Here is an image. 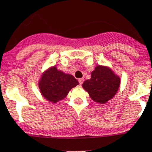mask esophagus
<instances>
[{"instance_id": "obj_1", "label": "esophagus", "mask_w": 152, "mask_h": 152, "mask_svg": "<svg viewBox=\"0 0 152 152\" xmlns=\"http://www.w3.org/2000/svg\"><path fill=\"white\" fill-rule=\"evenodd\" d=\"M84 78H80V79H78L79 84H82L83 82H84Z\"/></svg>"}]
</instances>
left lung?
Wrapping results in <instances>:
<instances>
[{"instance_id": "obj_1", "label": "left lung", "mask_w": 152, "mask_h": 152, "mask_svg": "<svg viewBox=\"0 0 152 152\" xmlns=\"http://www.w3.org/2000/svg\"><path fill=\"white\" fill-rule=\"evenodd\" d=\"M120 78L109 67L97 65L91 72V77L85 80L82 87L96 103H106L119 90Z\"/></svg>"}]
</instances>
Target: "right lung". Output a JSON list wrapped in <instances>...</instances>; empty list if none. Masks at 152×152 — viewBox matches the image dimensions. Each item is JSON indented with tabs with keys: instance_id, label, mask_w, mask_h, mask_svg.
<instances>
[{
	"instance_id": "add662e5",
	"label": "right lung",
	"mask_w": 152,
	"mask_h": 152,
	"mask_svg": "<svg viewBox=\"0 0 152 152\" xmlns=\"http://www.w3.org/2000/svg\"><path fill=\"white\" fill-rule=\"evenodd\" d=\"M78 84L72 75L64 73L53 66L42 73L39 80V88L44 98L56 103L66 97L68 92Z\"/></svg>"
}]
</instances>
